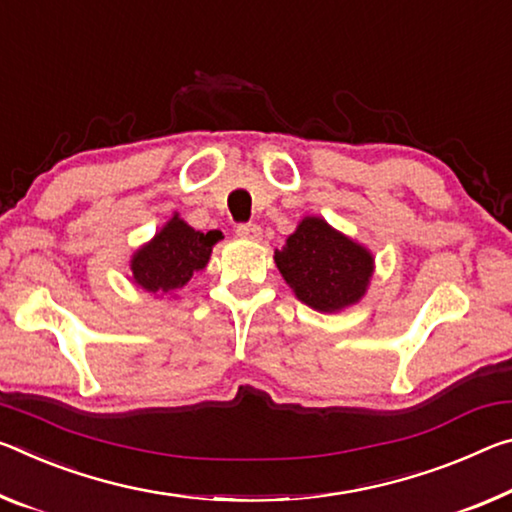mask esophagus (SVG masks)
Returning a JSON list of instances; mask_svg holds the SVG:
<instances>
[{"label": "esophagus", "instance_id": "34e87169", "mask_svg": "<svg viewBox=\"0 0 512 512\" xmlns=\"http://www.w3.org/2000/svg\"><path fill=\"white\" fill-rule=\"evenodd\" d=\"M237 234L241 239L259 241V237H262V227L255 223H241V225H237Z\"/></svg>", "mask_w": 512, "mask_h": 512}]
</instances>
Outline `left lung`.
<instances>
[{"mask_svg": "<svg viewBox=\"0 0 512 512\" xmlns=\"http://www.w3.org/2000/svg\"><path fill=\"white\" fill-rule=\"evenodd\" d=\"M275 264L298 300L319 312H339L367 294L373 255L319 216H305Z\"/></svg>", "mask_w": 512, "mask_h": 512, "instance_id": "1", "label": "left lung"}]
</instances>
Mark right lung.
I'll use <instances>...</instances> for the list:
<instances>
[{"instance_id":"add662e5","label":"right lung","mask_w":512,"mask_h":512,"mask_svg":"<svg viewBox=\"0 0 512 512\" xmlns=\"http://www.w3.org/2000/svg\"><path fill=\"white\" fill-rule=\"evenodd\" d=\"M221 239L223 234L218 230H209L207 234L198 232L175 214L154 234L152 241L134 253L129 262L134 285L150 294L182 289L193 273L205 269L214 243Z\"/></svg>"}]
</instances>
